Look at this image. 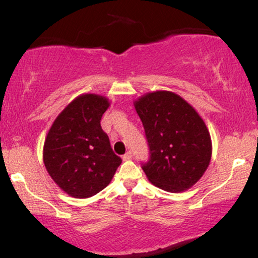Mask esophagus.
<instances>
[{
  "mask_svg": "<svg viewBox=\"0 0 258 258\" xmlns=\"http://www.w3.org/2000/svg\"><path fill=\"white\" fill-rule=\"evenodd\" d=\"M122 158H123V161H129V160H132V158H133V154L130 153V151H128V153L123 155Z\"/></svg>",
  "mask_w": 258,
  "mask_h": 258,
  "instance_id": "obj_1",
  "label": "esophagus"
}]
</instances>
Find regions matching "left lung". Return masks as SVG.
<instances>
[{
	"label": "left lung",
	"mask_w": 258,
	"mask_h": 258,
	"mask_svg": "<svg viewBox=\"0 0 258 258\" xmlns=\"http://www.w3.org/2000/svg\"><path fill=\"white\" fill-rule=\"evenodd\" d=\"M149 143L150 160L142 167L151 184L169 192L185 191L209 167L213 143L196 109L168 90L134 101Z\"/></svg>",
	"instance_id": "1"
}]
</instances>
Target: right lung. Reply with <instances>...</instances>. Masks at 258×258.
<instances>
[{"instance_id": "obj_1", "label": "right lung", "mask_w": 258, "mask_h": 258, "mask_svg": "<svg viewBox=\"0 0 258 258\" xmlns=\"http://www.w3.org/2000/svg\"><path fill=\"white\" fill-rule=\"evenodd\" d=\"M109 105L102 95H80L59 112L45 137V169L52 181L75 199H88L103 190L122 163L101 128Z\"/></svg>"}]
</instances>
